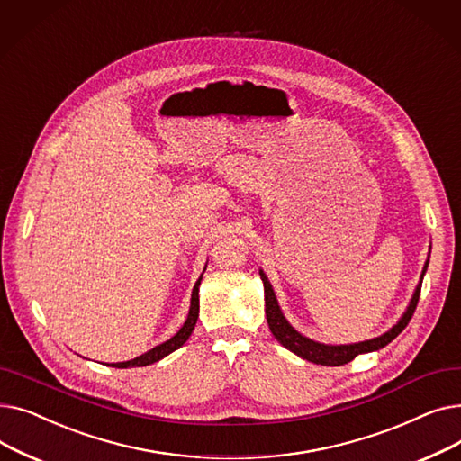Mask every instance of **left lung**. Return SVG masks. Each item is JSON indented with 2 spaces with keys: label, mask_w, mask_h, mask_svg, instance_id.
Listing matches in <instances>:
<instances>
[{
  "label": "left lung",
  "mask_w": 461,
  "mask_h": 461,
  "mask_svg": "<svg viewBox=\"0 0 461 461\" xmlns=\"http://www.w3.org/2000/svg\"><path fill=\"white\" fill-rule=\"evenodd\" d=\"M426 267H428V261L424 265L422 276L426 273ZM259 276L263 280V289H265V313H267V323H269V329H271L273 336L289 351H294L295 355H299V357H303L310 362H316V365H323V366H342V365H348V362H351L360 353L377 351V349L384 348L386 344H391L394 338L407 327L411 318H413V313H415L417 304H419V297H420V287H422V280H420L413 299H411V304H409L407 312L403 313V318L389 332H384L379 338H374V340H366V342H360V344L325 346V344H318V342L310 340V338H304L303 334H299L292 325L285 321V318L282 316V312H280V306L276 303L271 282L267 280V276L263 275V271H259Z\"/></svg>",
  "instance_id": "obj_1"
}]
</instances>
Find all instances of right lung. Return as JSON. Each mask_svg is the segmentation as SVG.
I'll return each instance as SVG.
<instances>
[{"label": "right lung", "mask_w": 461, "mask_h": 461, "mask_svg": "<svg viewBox=\"0 0 461 461\" xmlns=\"http://www.w3.org/2000/svg\"><path fill=\"white\" fill-rule=\"evenodd\" d=\"M200 282H202V276L198 278L196 285H194L192 289V301H190V312H188V318L185 321V325L181 327V330L169 338L167 342L153 348L151 351L143 353L132 360H127V362H117V365H112L113 368H136V366H148V365H153V362L164 358L166 355H169L172 351L179 349L186 340L188 336L192 334L194 327H196V321H198V313H200V297H198V292H200Z\"/></svg>", "instance_id": "add662e5"}]
</instances>
